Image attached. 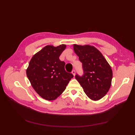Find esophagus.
Segmentation results:
<instances>
[{
  "instance_id": "1",
  "label": "esophagus",
  "mask_w": 135,
  "mask_h": 135,
  "mask_svg": "<svg viewBox=\"0 0 135 135\" xmlns=\"http://www.w3.org/2000/svg\"><path fill=\"white\" fill-rule=\"evenodd\" d=\"M71 73L73 74V75L75 76V71L74 70H73L72 71H71Z\"/></svg>"
}]
</instances>
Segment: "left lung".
Wrapping results in <instances>:
<instances>
[{
  "label": "left lung",
  "instance_id": "8db88e82",
  "mask_svg": "<svg viewBox=\"0 0 135 135\" xmlns=\"http://www.w3.org/2000/svg\"><path fill=\"white\" fill-rule=\"evenodd\" d=\"M74 51L82 63L83 75H75L89 99L97 101L109 91L113 71L107 60L96 48L89 45H73Z\"/></svg>",
  "mask_w": 135,
  "mask_h": 135
}]
</instances>
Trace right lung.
<instances>
[{"label": "right lung", "instance_id": "obj_1", "mask_svg": "<svg viewBox=\"0 0 135 135\" xmlns=\"http://www.w3.org/2000/svg\"><path fill=\"white\" fill-rule=\"evenodd\" d=\"M66 47L65 44L48 45L32 56L28 64V79L36 93L45 100L57 99L74 76L65 71V62L59 59Z\"/></svg>", "mask_w": 135, "mask_h": 135}]
</instances>
